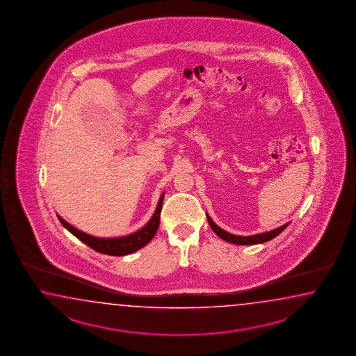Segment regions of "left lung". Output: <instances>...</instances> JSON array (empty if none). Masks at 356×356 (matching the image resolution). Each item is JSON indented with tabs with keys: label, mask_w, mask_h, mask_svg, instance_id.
<instances>
[{
	"label": "left lung",
	"mask_w": 356,
	"mask_h": 356,
	"mask_svg": "<svg viewBox=\"0 0 356 356\" xmlns=\"http://www.w3.org/2000/svg\"><path fill=\"white\" fill-rule=\"evenodd\" d=\"M207 220H209V224L211 227L212 230L215 232V234L220 236L221 239L227 241L229 243H234V244H243V245H250V244H259V243L268 242L273 239L275 236L280 234L281 232L288 227V224L282 225V227H277V229H273L271 232H267V233H262V234L250 235V236H239V235L230 234L225 230H222L221 227H218L211 218L207 215Z\"/></svg>",
	"instance_id": "obj_1"
}]
</instances>
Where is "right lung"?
Listing matches in <instances>:
<instances>
[{
    "label": "right lung",
    "mask_w": 356,
    "mask_h": 356,
    "mask_svg": "<svg viewBox=\"0 0 356 356\" xmlns=\"http://www.w3.org/2000/svg\"><path fill=\"white\" fill-rule=\"evenodd\" d=\"M163 200H164V193L160 196L159 204L156 206V210L154 212L152 220L143 229H140L134 234L122 236V238H111V239L109 238H106V239L95 238V236L83 233L79 229L70 225L67 221H65L60 216H58V220L70 233H72L77 239H80L81 242L85 243L86 245H89L90 248L97 250L99 253L109 254V256H126V254L141 250L154 238V235L159 227L160 211H161V206H163Z\"/></svg>",
    "instance_id": "right-lung-1"
}]
</instances>
